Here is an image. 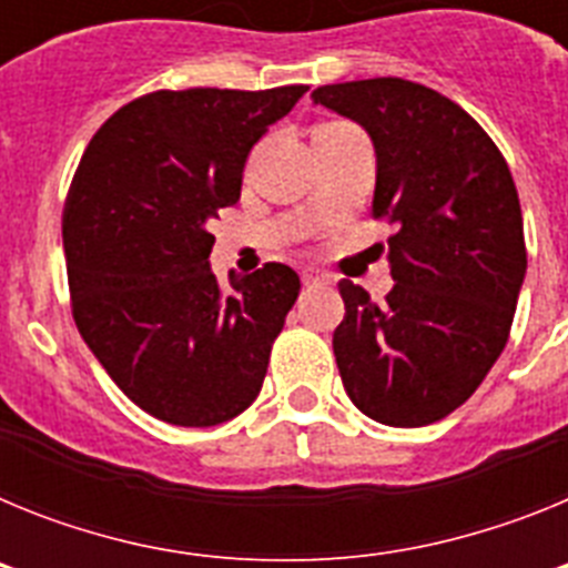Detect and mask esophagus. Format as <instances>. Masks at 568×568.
Masks as SVG:
<instances>
[{"label":"esophagus","instance_id":"obj_1","mask_svg":"<svg viewBox=\"0 0 568 568\" xmlns=\"http://www.w3.org/2000/svg\"><path fill=\"white\" fill-rule=\"evenodd\" d=\"M301 281H304L307 287H321V284H329V281H333V275L324 273V270H318V267H307L304 273H301Z\"/></svg>","mask_w":568,"mask_h":568}]
</instances>
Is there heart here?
Listing matches in <instances>:
<instances>
[{"label":"heart","mask_w":568,"mask_h":568,"mask_svg":"<svg viewBox=\"0 0 568 568\" xmlns=\"http://www.w3.org/2000/svg\"><path fill=\"white\" fill-rule=\"evenodd\" d=\"M324 128H333V124H324Z\"/></svg>","instance_id":"b5f03b06"}]
</instances>
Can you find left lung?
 Masks as SVG:
<instances>
[{"instance_id":"1","label":"left lung","mask_w":568,"mask_h":568,"mask_svg":"<svg viewBox=\"0 0 568 568\" xmlns=\"http://www.w3.org/2000/svg\"><path fill=\"white\" fill-rule=\"evenodd\" d=\"M313 102L369 133L373 219L398 224L386 301L338 284L346 315L333 349L344 389L378 424H435L478 389L509 341L526 275L509 164L460 104L424 84H324Z\"/></svg>"}]
</instances>
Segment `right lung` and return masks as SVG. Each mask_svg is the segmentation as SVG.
Instances as JSON below:
<instances>
[{
  "label": "right lung",
  "mask_w": 568,
  "mask_h": 568,
  "mask_svg": "<svg viewBox=\"0 0 568 568\" xmlns=\"http://www.w3.org/2000/svg\"><path fill=\"white\" fill-rule=\"evenodd\" d=\"M304 93L155 90L110 115L70 182L73 321L115 386L164 424H224L261 393L301 278L270 261L224 290L207 222L239 202L253 144Z\"/></svg>",
  "instance_id": "right-lung-1"
}]
</instances>
